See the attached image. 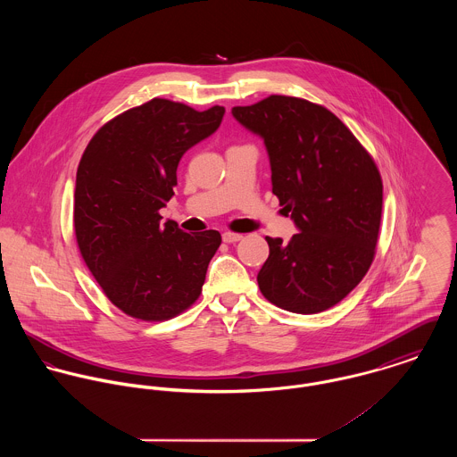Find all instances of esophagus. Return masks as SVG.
<instances>
[{"instance_id": "1", "label": "esophagus", "mask_w": 457, "mask_h": 457, "mask_svg": "<svg viewBox=\"0 0 457 457\" xmlns=\"http://www.w3.org/2000/svg\"><path fill=\"white\" fill-rule=\"evenodd\" d=\"M221 237H223V243H228V245L237 243V241L243 239V236H241V234H236V232H223Z\"/></svg>"}]
</instances>
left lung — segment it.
Wrapping results in <instances>:
<instances>
[{
	"label": "left lung",
	"mask_w": 457,
	"mask_h": 457,
	"mask_svg": "<svg viewBox=\"0 0 457 457\" xmlns=\"http://www.w3.org/2000/svg\"><path fill=\"white\" fill-rule=\"evenodd\" d=\"M232 116L263 138L272 194L299 228L288 245L265 237L261 292L292 313L326 312L375 259L384 200L375 160L339 118L303 98L270 95Z\"/></svg>",
	"instance_id": "obj_1"
}]
</instances>
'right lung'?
<instances>
[{
	"label": "right lung",
	"instance_id": "1",
	"mask_svg": "<svg viewBox=\"0 0 457 457\" xmlns=\"http://www.w3.org/2000/svg\"><path fill=\"white\" fill-rule=\"evenodd\" d=\"M225 109L153 98L105 123L77 169L73 227L80 255L109 301L145 322L174 319L202 292L218 230L162 223L181 156L218 130Z\"/></svg>",
	"mask_w": 457,
	"mask_h": 457
}]
</instances>
